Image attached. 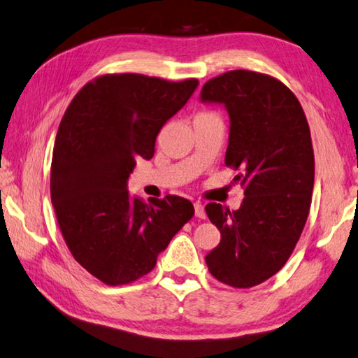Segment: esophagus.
Returning a JSON list of instances; mask_svg holds the SVG:
<instances>
[{
    "instance_id": "34e87169",
    "label": "esophagus",
    "mask_w": 358,
    "mask_h": 358,
    "mask_svg": "<svg viewBox=\"0 0 358 358\" xmlns=\"http://www.w3.org/2000/svg\"><path fill=\"white\" fill-rule=\"evenodd\" d=\"M194 213L197 218H206V212H203V206L199 202L194 203Z\"/></svg>"
}]
</instances>
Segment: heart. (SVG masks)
I'll use <instances>...</instances> for the list:
<instances>
[{"instance_id":"b5f03b06","label":"heart","mask_w":358,"mask_h":358,"mask_svg":"<svg viewBox=\"0 0 358 358\" xmlns=\"http://www.w3.org/2000/svg\"><path fill=\"white\" fill-rule=\"evenodd\" d=\"M206 115H213V113H210V111H202V113H199V115H197V116H206Z\"/></svg>"}]
</instances>
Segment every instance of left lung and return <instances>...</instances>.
Returning a JSON list of instances; mask_svg holds the SVG:
<instances>
[{"label":"left lung","mask_w":358,"mask_h":358,"mask_svg":"<svg viewBox=\"0 0 358 358\" xmlns=\"http://www.w3.org/2000/svg\"><path fill=\"white\" fill-rule=\"evenodd\" d=\"M201 99L229 113L224 164L245 194L234 212L206 206L221 234L206 263L217 280L250 288L285 266L304 229L314 188L309 124L292 90L264 73L226 71L203 84Z\"/></svg>","instance_id":"left-lung-1"}]
</instances>
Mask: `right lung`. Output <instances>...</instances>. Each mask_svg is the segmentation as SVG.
<instances>
[{
	"instance_id": "obj_1",
	"label": "right lung",
	"mask_w": 358,
	"mask_h": 358,
	"mask_svg": "<svg viewBox=\"0 0 358 358\" xmlns=\"http://www.w3.org/2000/svg\"><path fill=\"white\" fill-rule=\"evenodd\" d=\"M199 86L113 73L89 81L68 105L55 137L50 199L68 250L106 285L132 283L194 217L188 199L145 203L126 189L135 159L155 156L159 130Z\"/></svg>"
}]
</instances>
